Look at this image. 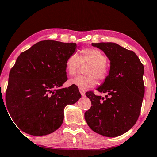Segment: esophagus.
<instances>
[{
	"label": "esophagus",
	"instance_id": "34e87169",
	"mask_svg": "<svg viewBox=\"0 0 157 157\" xmlns=\"http://www.w3.org/2000/svg\"><path fill=\"white\" fill-rule=\"evenodd\" d=\"M79 92H80L81 95L84 96L85 95V90H84V89H79Z\"/></svg>",
	"mask_w": 157,
	"mask_h": 157
}]
</instances>
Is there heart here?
I'll return each mask as SVG.
<instances>
[{
	"label": "heart",
	"mask_w": 157,
	"mask_h": 157,
	"mask_svg": "<svg viewBox=\"0 0 157 157\" xmlns=\"http://www.w3.org/2000/svg\"><path fill=\"white\" fill-rule=\"evenodd\" d=\"M107 60L108 58L105 54L96 48L83 49L79 56L76 54L69 55L65 62L66 73L69 75H74L78 71L80 64H88L84 70L86 75L76 76L70 79L69 84L83 89L94 86L97 82V79L100 82L105 81L109 75Z\"/></svg>",
	"instance_id": "heart-1"
}]
</instances>
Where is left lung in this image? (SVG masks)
Returning a JSON list of instances; mask_svg holds the SVG:
<instances>
[{
	"label": "left lung",
	"instance_id": "left-lung-1",
	"mask_svg": "<svg viewBox=\"0 0 157 157\" xmlns=\"http://www.w3.org/2000/svg\"><path fill=\"white\" fill-rule=\"evenodd\" d=\"M104 52L110 61L108 78L97 88L105 93L104 98L94 91L86 92L91 102L84 118L94 132L114 138L127 132L136 123L140 113L145 85L144 66L138 56L114 43H92Z\"/></svg>",
	"mask_w": 157,
	"mask_h": 157
}]
</instances>
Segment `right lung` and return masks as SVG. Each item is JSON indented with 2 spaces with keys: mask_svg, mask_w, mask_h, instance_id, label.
I'll use <instances>...</instances> for the list:
<instances>
[{
  "mask_svg": "<svg viewBox=\"0 0 157 157\" xmlns=\"http://www.w3.org/2000/svg\"><path fill=\"white\" fill-rule=\"evenodd\" d=\"M76 43L43 40L20 54L10 70L6 93L14 123L32 136H45L61 126L64 108L81 98L78 87L61 88L67 81L65 62Z\"/></svg>",
  "mask_w": 157,
  "mask_h": 157,
  "instance_id": "obj_1",
  "label": "right lung"
}]
</instances>
